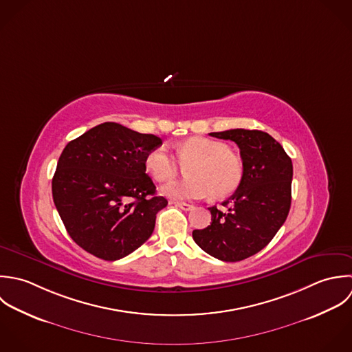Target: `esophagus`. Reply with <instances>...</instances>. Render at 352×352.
Returning a JSON list of instances; mask_svg holds the SVG:
<instances>
[{
  "label": "esophagus",
  "instance_id": "esophagus-1",
  "mask_svg": "<svg viewBox=\"0 0 352 352\" xmlns=\"http://www.w3.org/2000/svg\"><path fill=\"white\" fill-rule=\"evenodd\" d=\"M170 205H175V206H177V208H180V209H183V210H186V212H188V210H192V205H190V204H186V202H170Z\"/></svg>",
  "mask_w": 352,
  "mask_h": 352
}]
</instances>
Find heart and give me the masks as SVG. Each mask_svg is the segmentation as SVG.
Segmentation results:
<instances>
[{"instance_id":"b5f03b06","label":"heart","mask_w":352,"mask_h":352,"mask_svg":"<svg viewBox=\"0 0 352 352\" xmlns=\"http://www.w3.org/2000/svg\"><path fill=\"white\" fill-rule=\"evenodd\" d=\"M177 158L165 146H157L146 155V168L157 182L176 177L182 166L187 168L188 179L165 184L161 192L172 199H199L210 192L213 198L234 194L243 182L241 158L221 140L191 138L177 146Z\"/></svg>"}]
</instances>
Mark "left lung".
Here are the masks:
<instances>
[{"label":"left lung","instance_id":"left-lung-1","mask_svg":"<svg viewBox=\"0 0 352 352\" xmlns=\"http://www.w3.org/2000/svg\"><path fill=\"white\" fill-rule=\"evenodd\" d=\"M209 135L237 144L244 176L234 195L223 202L224 209L209 208L212 224L192 231V237L209 255L237 262L267 245L287 220L292 161L283 146L263 131L236 128Z\"/></svg>","mask_w":352,"mask_h":352}]
</instances>
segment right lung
I'll return each mask as SVG.
<instances>
[{"label": "right lung", "instance_id": "1", "mask_svg": "<svg viewBox=\"0 0 352 352\" xmlns=\"http://www.w3.org/2000/svg\"><path fill=\"white\" fill-rule=\"evenodd\" d=\"M162 140L118 122L100 124L63 150L52 180L56 209L72 240L116 261L139 248L168 205L155 195L146 155Z\"/></svg>", "mask_w": 352, "mask_h": 352}]
</instances>
